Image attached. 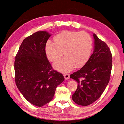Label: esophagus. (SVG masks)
<instances>
[{"label":"esophagus","mask_w":124,"mask_h":124,"mask_svg":"<svg viewBox=\"0 0 124 124\" xmlns=\"http://www.w3.org/2000/svg\"><path fill=\"white\" fill-rule=\"evenodd\" d=\"M64 76L65 77V80H68L69 78V75L68 74H64Z\"/></svg>","instance_id":"34e87169"}]
</instances>
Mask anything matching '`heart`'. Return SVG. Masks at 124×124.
Instances as JSON below:
<instances>
[{"label": "heart", "mask_w": 124, "mask_h": 124, "mask_svg": "<svg viewBox=\"0 0 124 124\" xmlns=\"http://www.w3.org/2000/svg\"><path fill=\"white\" fill-rule=\"evenodd\" d=\"M55 43L48 40L45 52L50 61L56 62L64 54L66 56L54 65L57 70L67 72L75 66L79 68L85 65L91 55L93 48L92 38L84 31H65L54 38Z\"/></svg>", "instance_id": "1"}]
</instances>
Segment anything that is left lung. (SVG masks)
<instances>
[{"instance_id":"8db88e82","label":"left lung","mask_w":124,"mask_h":124,"mask_svg":"<svg viewBox=\"0 0 124 124\" xmlns=\"http://www.w3.org/2000/svg\"><path fill=\"white\" fill-rule=\"evenodd\" d=\"M94 49L88 61L80 70L70 75L78 87L72 96L75 103L88 106L101 97L109 81L112 55L109 47L95 34Z\"/></svg>"}]
</instances>
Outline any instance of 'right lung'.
Returning <instances> with one entry per match:
<instances>
[{"label":"right lung","instance_id":"right-lung-1","mask_svg":"<svg viewBox=\"0 0 124 124\" xmlns=\"http://www.w3.org/2000/svg\"><path fill=\"white\" fill-rule=\"evenodd\" d=\"M51 35L41 31L26 38L14 63L17 88L27 101L38 107L52 101L57 86L65 80L62 74L53 70L47 57L45 46Z\"/></svg>","mask_w":124,"mask_h":124}]
</instances>
